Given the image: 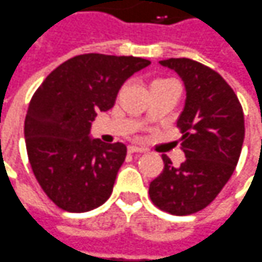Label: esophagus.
I'll return each instance as SVG.
<instances>
[{"label": "esophagus", "mask_w": 262, "mask_h": 262, "mask_svg": "<svg viewBox=\"0 0 262 262\" xmlns=\"http://www.w3.org/2000/svg\"><path fill=\"white\" fill-rule=\"evenodd\" d=\"M128 151L129 152H144L145 151V148L140 147V145H129V147H128Z\"/></svg>", "instance_id": "esophagus-1"}]
</instances>
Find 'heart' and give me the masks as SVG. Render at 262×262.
Instances as JSON below:
<instances>
[{"label":"heart","instance_id":"heart-1","mask_svg":"<svg viewBox=\"0 0 262 262\" xmlns=\"http://www.w3.org/2000/svg\"><path fill=\"white\" fill-rule=\"evenodd\" d=\"M163 80H168V79H157V80H154L152 83H157V82H163ZM151 83V85H152Z\"/></svg>","mask_w":262,"mask_h":262}]
</instances>
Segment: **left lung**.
Returning a JSON list of instances; mask_svg holds the SVG:
<instances>
[{
	"instance_id": "8db88e82",
	"label": "left lung",
	"mask_w": 262,
	"mask_h": 262,
	"mask_svg": "<svg viewBox=\"0 0 262 262\" xmlns=\"http://www.w3.org/2000/svg\"><path fill=\"white\" fill-rule=\"evenodd\" d=\"M161 66L182 78L186 99L177 125L186 161L164 168L150 183L156 206L171 215H190L206 208L231 179L241 156L245 125L242 106L219 73L192 59H167Z\"/></svg>"
}]
</instances>
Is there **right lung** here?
Wrapping results in <instances>:
<instances>
[{
    "label": "right lung",
    "mask_w": 262,
    "mask_h": 262,
    "mask_svg": "<svg viewBox=\"0 0 262 262\" xmlns=\"http://www.w3.org/2000/svg\"><path fill=\"white\" fill-rule=\"evenodd\" d=\"M150 60L80 54L61 63L30 101L24 122L29 161L37 182L68 212H88L111 196L127 147L92 138L98 112L111 110L124 82Z\"/></svg>",
    "instance_id": "obj_1"
}]
</instances>
